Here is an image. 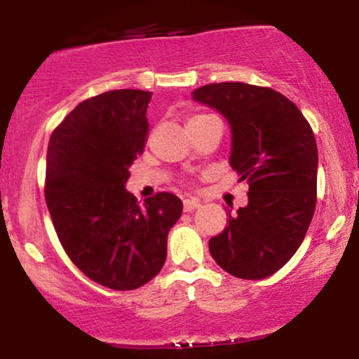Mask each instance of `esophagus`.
<instances>
[{"mask_svg": "<svg viewBox=\"0 0 359 359\" xmlns=\"http://www.w3.org/2000/svg\"><path fill=\"white\" fill-rule=\"evenodd\" d=\"M201 205V201L197 199H185L184 201V211H194V209H197Z\"/></svg>", "mask_w": 359, "mask_h": 359, "instance_id": "obj_1", "label": "esophagus"}]
</instances>
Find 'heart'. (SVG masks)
<instances>
[{
  "instance_id": "obj_1",
  "label": "heart",
  "mask_w": 359,
  "mask_h": 359,
  "mask_svg": "<svg viewBox=\"0 0 359 359\" xmlns=\"http://www.w3.org/2000/svg\"><path fill=\"white\" fill-rule=\"evenodd\" d=\"M204 118H209V114H194V116H191V119H189V123L201 121V119H204Z\"/></svg>"
}]
</instances>
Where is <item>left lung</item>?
Instances as JSON below:
<instances>
[{"mask_svg":"<svg viewBox=\"0 0 359 359\" xmlns=\"http://www.w3.org/2000/svg\"><path fill=\"white\" fill-rule=\"evenodd\" d=\"M192 97L231 126L229 165L250 184L248 204L209 240L233 277L266 278L294 257L316 211L317 145L300 109L283 94L245 82H217Z\"/></svg>","mask_w":359,"mask_h":359,"instance_id":"obj_1","label":"left lung"}]
</instances>
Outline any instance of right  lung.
I'll use <instances>...</instances> for the list:
<instances>
[{"label": "right lung", "instance_id": "obj_1", "mask_svg": "<svg viewBox=\"0 0 359 359\" xmlns=\"http://www.w3.org/2000/svg\"><path fill=\"white\" fill-rule=\"evenodd\" d=\"M151 93L116 89L77 104L47 148L45 201L74 265L113 290L145 285L162 270L182 201L158 192L140 205L126 191L148 137Z\"/></svg>", "mask_w": 359, "mask_h": 359}]
</instances>
